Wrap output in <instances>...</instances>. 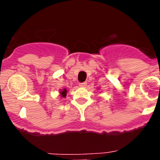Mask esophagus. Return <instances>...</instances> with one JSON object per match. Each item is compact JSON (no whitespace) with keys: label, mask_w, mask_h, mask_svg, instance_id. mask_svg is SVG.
<instances>
[{"label":"esophagus","mask_w":160,"mask_h":160,"mask_svg":"<svg viewBox=\"0 0 160 160\" xmlns=\"http://www.w3.org/2000/svg\"><path fill=\"white\" fill-rule=\"evenodd\" d=\"M79 86H80V87H86L87 86V82L80 83H79Z\"/></svg>","instance_id":"esophagus-1"}]
</instances>
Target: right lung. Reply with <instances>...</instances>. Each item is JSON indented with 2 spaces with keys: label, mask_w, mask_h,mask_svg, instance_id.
<instances>
[{
  "label": "right lung",
  "mask_w": 160,
  "mask_h": 160,
  "mask_svg": "<svg viewBox=\"0 0 160 160\" xmlns=\"http://www.w3.org/2000/svg\"><path fill=\"white\" fill-rule=\"evenodd\" d=\"M67 90L66 89H63L62 90H61V92H60L61 96H62V98H65V97L67 96Z\"/></svg>",
  "instance_id": "add662e5"
}]
</instances>
